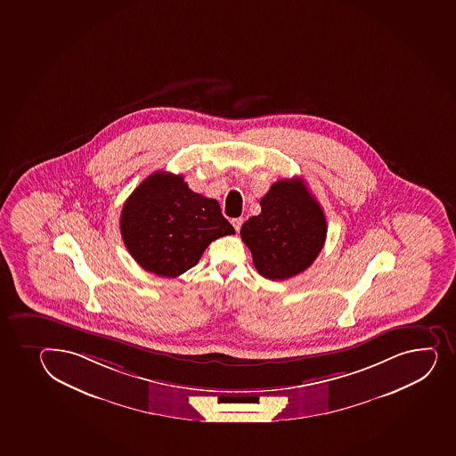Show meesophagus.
<instances>
[{"mask_svg":"<svg viewBox=\"0 0 456 456\" xmlns=\"http://www.w3.org/2000/svg\"><path fill=\"white\" fill-rule=\"evenodd\" d=\"M242 223H244L242 218H233V220H232V224H233V227H235L236 232L240 231V225H242Z\"/></svg>","mask_w":456,"mask_h":456,"instance_id":"34e87169","label":"esophagus"}]
</instances>
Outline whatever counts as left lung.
I'll use <instances>...</instances> for the list:
<instances>
[{
  "instance_id": "1",
  "label": "left lung",
  "mask_w": 456,
  "mask_h": 456,
  "mask_svg": "<svg viewBox=\"0 0 456 456\" xmlns=\"http://www.w3.org/2000/svg\"><path fill=\"white\" fill-rule=\"evenodd\" d=\"M262 212L245 221L240 238L260 275L287 280L310 268L323 248V209L302 179H281L260 199Z\"/></svg>"
}]
</instances>
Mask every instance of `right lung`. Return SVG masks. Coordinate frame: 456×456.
I'll use <instances>...</instances> for the list:
<instances>
[{
	"mask_svg": "<svg viewBox=\"0 0 456 456\" xmlns=\"http://www.w3.org/2000/svg\"><path fill=\"white\" fill-rule=\"evenodd\" d=\"M119 229L142 268L169 278L196 266L212 240L235 235L216 199L190 190L181 175L161 170L142 181L126 200Z\"/></svg>",
	"mask_w": 456,
	"mask_h": 456,
	"instance_id": "1",
	"label": "right lung"
}]
</instances>
